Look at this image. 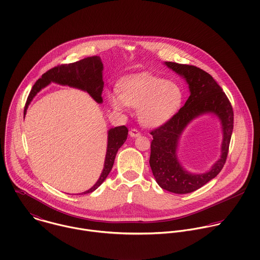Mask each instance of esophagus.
<instances>
[{"label": "esophagus", "instance_id": "obj_1", "mask_svg": "<svg viewBox=\"0 0 260 260\" xmlns=\"http://www.w3.org/2000/svg\"><path fill=\"white\" fill-rule=\"evenodd\" d=\"M129 136H131L132 138H138V137L141 136V133H140L138 129H136V128H132V129L129 131Z\"/></svg>", "mask_w": 260, "mask_h": 260}]
</instances>
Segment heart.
I'll return each mask as SVG.
<instances>
[{"label": "heart", "mask_w": 260, "mask_h": 260, "mask_svg": "<svg viewBox=\"0 0 260 260\" xmlns=\"http://www.w3.org/2000/svg\"><path fill=\"white\" fill-rule=\"evenodd\" d=\"M110 106L119 112L127 106L139 108L142 124L149 127L163 125L179 110L183 101L181 87L167 79L148 73H138L122 79L119 94L108 96Z\"/></svg>", "instance_id": "1"}]
</instances>
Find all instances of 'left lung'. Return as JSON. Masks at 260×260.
I'll use <instances>...</instances> for the list:
<instances>
[{"mask_svg":"<svg viewBox=\"0 0 260 260\" xmlns=\"http://www.w3.org/2000/svg\"><path fill=\"white\" fill-rule=\"evenodd\" d=\"M165 64L181 76L188 84L190 95L183 107L166 123L151 132L150 166L153 175L165 190L173 193H190L214 179L223 169L233 133V108L223 89L214 78L194 66L165 61ZM205 114L217 116L221 122L223 141L221 156L205 174H191L179 162L177 151L179 140L187 125Z\"/></svg>","mask_w":260,"mask_h":260,"instance_id":"8db88e82","label":"left lung"}]
</instances>
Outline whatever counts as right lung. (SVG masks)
<instances>
[{"mask_svg":"<svg viewBox=\"0 0 260 260\" xmlns=\"http://www.w3.org/2000/svg\"><path fill=\"white\" fill-rule=\"evenodd\" d=\"M102 73L103 63L100 56L97 55L86 57L73 63L61 64L50 69L49 71L44 73L32 87L25 104L24 117L32 99L41 89H43L50 83H56L62 86H70L80 89L87 92L97 103H102L103 99L101 95L104 87ZM127 134L128 129L124 125L112 127L108 131L107 150L101 175L97 182L90 189L79 194L90 193L96 190L103 183V181L106 179L112 169L116 153L118 149L124 144L127 138Z\"/></svg>","mask_w":260,"mask_h":260,"instance_id":"obj_1","label":"right lung"}]
</instances>
